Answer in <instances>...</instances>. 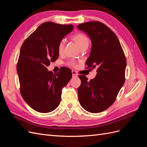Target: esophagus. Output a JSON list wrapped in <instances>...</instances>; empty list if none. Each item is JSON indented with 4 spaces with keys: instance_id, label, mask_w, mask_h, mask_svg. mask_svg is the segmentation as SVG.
<instances>
[{
    "instance_id": "1",
    "label": "esophagus",
    "mask_w": 147,
    "mask_h": 147,
    "mask_svg": "<svg viewBox=\"0 0 147 147\" xmlns=\"http://www.w3.org/2000/svg\"><path fill=\"white\" fill-rule=\"evenodd\" d=\"M72 77H78V74L76 72H75V71L72 70Z\"/></svg>"
}]
</instances>
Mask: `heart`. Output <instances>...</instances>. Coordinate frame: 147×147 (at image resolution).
<instances>
[{"instance_id": "b5f03b06", "label": "heart", "mask_w": 147, "mask_h": 147, "mask_svg": "<svg viewBox=\"0 0 147 147\" xmlns=\"http://www.w3.org/2000/svg\"><path fill=\"white\" fill-rule=\"evenodd\" d=\"M72 38L76 42V43L77 44V45L78 46L80 49L82 47H83V46L86 45H88L89 44V40H88V37L86 36L85 35L82 34V33L75 34L74 35H73ZM64 43H64V40H61L59 42L58 45H57V51H58V53H59V54H61V53L63 52ZM69 64L71 65H73V66L75 65V63L73 61H70Z\"/></svg>"}]
</instances>
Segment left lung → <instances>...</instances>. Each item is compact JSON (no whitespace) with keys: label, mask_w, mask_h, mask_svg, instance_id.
Returning <instances> with one entry per match:
<instances>
[{"label":"left lung","mask_w":147,"mask_h":147,"mask_svg":"<svg viewBox=\"0 0 147 147\" xmlns=\"http://www.w3.org/2000/svg\"><path fill=\"white\" fill-rule=\"evenodd\" d=\"M77 28L90 38L91 49L86 62L88 68H97L94 78L88 81L79 75L78 88L80 104L91 113L107 109L115 102L125 81L126 60L117 35L107 26L98 21L80 24Z\"/></svg>","instance_id":"left-lung-1"}]
</instances>
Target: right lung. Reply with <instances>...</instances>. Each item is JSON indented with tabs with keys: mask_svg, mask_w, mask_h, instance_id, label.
I'll return each mask as SVG.
<instances>
[{
	"mask_svg": "<svg viewBox=\"0 0 147 147\" xmlns=\"http://www.w3.org/2000/svg\"><path fill=\"white\" fill-rule=\"evenodd\" d=\"M73 29L72 24L46 22L21 46L16 67L20 92L26 103L38 112L48 113L58 107L62 89L72 78L69 68L55 74L47 67L58 58L57 45Z\"/></svg>",
	"mask_w": 147,
	"mask_h": 147,
	"instance_id": "right-lung-1",
	"label": "right lung"
}]
</instances>
